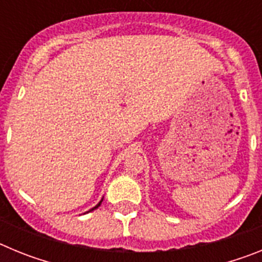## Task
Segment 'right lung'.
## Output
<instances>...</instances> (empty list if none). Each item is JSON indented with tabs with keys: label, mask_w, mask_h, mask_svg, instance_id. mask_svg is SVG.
I'll return each mask as SVG.
<instances>
[{
	"label": "right lung",
	"mask_w": 262,
	"mask_h": 262,
	"mask_svg": "<svg viewBox=\"0 0 262 262\" xmlns=\"http://www.w3.org/2000/svg\"><path fill=\"white\" fill-rule=\"evenodd\" d=\"M102 201H103V198H102V200H101V201H99V203H98V205H96V206H94V207H93V209H90V210H89V211H88V212H90V211H93V210H96V209H98V207H99V206H101V203H102Z\"/></svg>",
	"instance_id": "obj_1"
}]
</instances>
